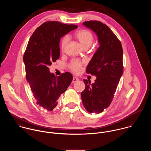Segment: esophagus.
<instances>
[{
    "instance_id": "obj_1",
    "label": "esophagus",
    "mask_w": 151,
    "mask_h": 151,
    "mask_svg": "<svg viewBox=\"0 0 151 151\" xmlns=\"http://www.w3.org/2000/svg\"><path fill=\"white\" fill-rule=\"evenodd\" d=\"M78 80H79V79H78V78H77V77H74L73 78V81H72V83H75L77 82Z\"/></svg>"
}]
</instances>
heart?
<instances>
[{
	"label": "heart",
	"mask_w": 151,
	"mask_h": 151,
	"mask_svg": "<svg viewBox=\"0 0 151 151\" xmlns=\"http://www.w3.org/2000/svg\"><path fill=\"white\" fill-rule=\"evenodd\" d=\"M74 37L79 41L81 46L85 49L88 48L92 43L93 40V35L91 31L87 29H80L74 33ZM69 38L67 35L64 36L61 40L60 46L62 51L64 50L68 42ZM83 63L79 60H74L70 63V69L74 73H79L81 69Z\"/></svg>",
	"instance_id": "obj_1"
}]
</instances>
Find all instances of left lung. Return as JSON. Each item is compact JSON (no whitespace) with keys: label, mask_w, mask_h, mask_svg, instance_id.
<instances>
[{"label":"left lung","mask_w":151,"mask_h":151,"mask_svg":"<svg viewBox=\"0 0 151 151\" xmlns=\"http://www.w3.org/2000/svg\"><path fill=\"white\" fill-rule=\"evenodd\" d=\"M98 36L99 47L86 67L88 74L96 79L91 84L84 80L85 90L81 96L83 105L90 113H100L109 107L123 73V48L120 41L106 24L99 21L83 22Z\"/></svg>","instance_id":"left-lung-1"}]
</instances>
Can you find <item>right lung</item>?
Listing matches in <instances>:
<instances>
[{"label":"right lung","instance_id":"add662e5","mask_svg":"<svg viewBox=\"0 0 151 151\" xmlns=\"http://www.w3.org/2000/svg\"><path fill=\"white\" fill-rule=\"evenodd\" d=\"M78 26L56 21L43 23L29 38L24 54L25 76L37 104L52 111L73 80L68 72L55 76L49 66L60 57V38Z\"/></svg>","mask_w":151,"mask_h":151}]
</instances>
